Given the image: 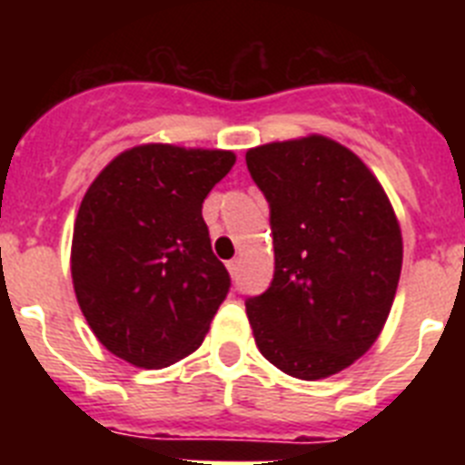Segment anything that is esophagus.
Instances as JSON below:
<instances>
[{
  "label": "esophagus",
  "instance_id": "1",
  "mask_svg": "<svg viewBox=\"0 0 465 465\" xmlns=\"http://www.w3.org/2000/svg\"><path fill=\"white\" fill-rule=\"evenodd\" d=\"M225 268H228V272L232 274V277H237V272H240V258H232V261L225 262Z\"/></svg>",
  "mask_w": 465,
  "mask_h": 465
}]
</instances>
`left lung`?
<instances>
[{
  "mask_svg": "<svg viewBox=\"0 0 465 465\" xmlns=\"http://www.w3.org/2000/svg\"><path fill=\"white\" fill-rule=\"evenodd\" d=\"M270 203L274 279L246 316L261 354L298 380L344 371L380 338L402 268L391 200L363 160L323 134L246 151Z\"/></svg>",
  "mask_w": 465,
  "mask_h": 465,
  "instance_id": "8db88e82",
  "label": "left lung"
}]
</instances>
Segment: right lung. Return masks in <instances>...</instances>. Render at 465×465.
Segmentation results:
<instances>
[{"instance_id":"1","label":"right lung","mask_w":465,"mask_h":465,"mask_svg":"<svg viewBox=\"0 0 465 465\" xmlns=\"http://www.w3.org/2000/svg\"><path fill=\"white\" fill-rule=\"evenodd\" d=\"M223 149L139 143L94 176L72 237V282L111 354L158 371L193 354L230 289L203 203L232 170Z\"/></svg>"}]
</instances>
